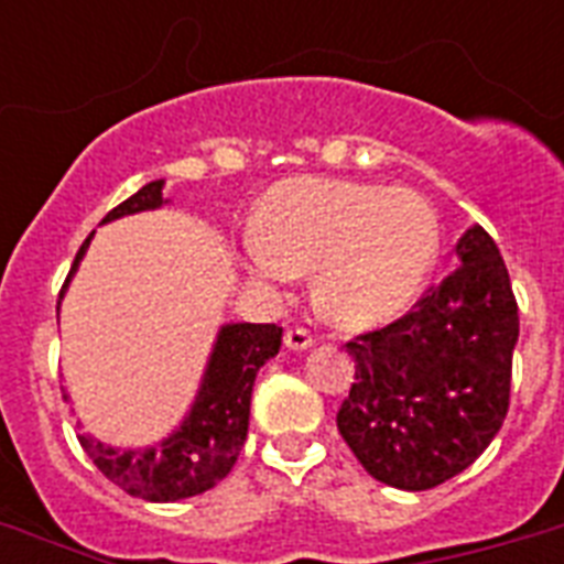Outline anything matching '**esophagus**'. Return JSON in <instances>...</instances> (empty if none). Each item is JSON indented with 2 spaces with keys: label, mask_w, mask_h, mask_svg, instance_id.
<instances>
[{
  "label": "esophagus",
  "mask_w": 564,
  "mask_h": 564,
  "mask_svg": "<svg viewBox=\"0 0 564 564\" xmlns=\"http://www.w3.org/2000/svg\"><path fill=\"white\" fill-rule=\"evenodd\" d=\"M283 345H286L290 351H307L310 345H313V336H310V330H304V327H290V330L283 334Z\"/></svg>",
  "instance_id": "esophagus-1"
}]
</instances>
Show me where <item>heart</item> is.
<instances>
[{"label":"heart","instance_id":"b5f03b06","mask_svg":"<svg viewBox=\"0 0 564 564\" xmlns=\"http://www.w3.org/2000/svg\"><path fill=\"white\" fill-rule=\"evenodd\" d=\"M242 251L260 281L290 283L313 269V301L327 322L377 330L421 299L438 263L442 225L415 189L295 178L263 195Z\"/></svg>","mask_w":564,"mask_h":564}]
</instances>
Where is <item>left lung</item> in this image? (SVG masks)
<instances>
[{
    "mask_svg": "<svg viewBox=\"0 0 564 564\" xmlns=\"http://www.w3.org/2000/svg\"><path fill=\"white\" fill-rule=\"evenodd\" d=\"M459 269L412 313L348 343L351 392L336 427L375 480L424 491L465 471L509 410L518 304L495 239L474 225Z\"/></svg>",
    "mask_w": 564,
    "mask_h": 564,
    "instance_id": "obj_1",
    "label": "left lung"
}]
</instances>
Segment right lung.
<instances>
[{"label": "right lung", "mask_w": 564, "mask_h": 564, "mask_svg": "<svg viewBox=\"0 0 564 564\" xmlns=\"http://www.w3.org/2000/svg\"><path fill=\"white\" fill-rule=\"evenodd\" d=\"M163 184L166 181L161 178L137 189L131 198L113 207L101 219V225L131 216V213L163 207L166 204ZM93 234L78 248L61 295L73 281V274L78 272V263L87 254ZM281 336L283 330L278 325H251V322L221 325L193 406L178 424V430H172L158 445L122 451V447L105 445L90 433H82L78 442L93 459V465L134 498L172 503V500L193 498V495L213 489L216 482L228 477L239 451L246 445L254 377L260 366H265V360H272L274 354L281 351ZM64 401H69L66 392Z\"/></svg>", "instance_id": "add662e5"}]
</instances>
